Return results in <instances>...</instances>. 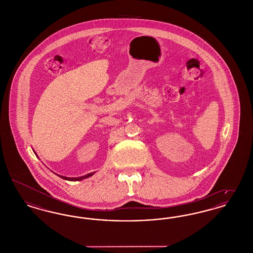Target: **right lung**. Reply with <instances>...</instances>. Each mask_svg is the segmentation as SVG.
<instances>
[{"label":"right lung","mask_w":253,"mask_h":253,"mask_svg":"<svg viewBox=\"0 0 253 253\" xmlns=\"http://www.w3.org/2000/svg\"><path fill=\"white\" fill-rule=\"evenodd\" d=\"M95 172H92V173H88V174H86L84 176H82V177H78V178H70V177H65V176H60L61 178H63V179H67V180H82V179H84V178H87V177H89V176H91V175H93Z\"/></svg>","instance_id":"right-lung-1"}]
</instances>
